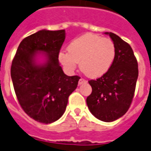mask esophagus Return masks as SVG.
<instances>
[{
  "instance_id": "esophagus-1",
  "label": "esophagus",
  "mask_w": 151,
  "mask_h": 151,
  "mask_svg": "<svg viewBox=\"0 0 151 151\" xmlns=\"http://www.w3.org/2000/svg\"><path fill=\"white\" fill-rule=\"evenodd\" d=\"M86 81L85 79L80 78L78 81V85H82V84H83V83H86Z\"/></svg>"
}]
</instances>
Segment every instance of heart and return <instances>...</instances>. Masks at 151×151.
<instances>
[{"label":"heart","mask_w":151,"mask_h":151,"mask_svg":"<svg viewBox=\"0 0 151 151\" xmlns=\"http://www.w3.org/2000/svg\"><path fill=\"white\" fill-rule=\"evenodd\" d=\"M69 52H61L60 61L69 70H74L80 63L82 72L89 78H99L108 72L115 59L113 42L94 34H86L73 40Z\"/></svg>","instance_id":"b5f03b06"}]
</instances>
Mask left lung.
Wrapping results in <instances>:
<instances>
[{
	"mask_svg": "<svg viewBox=\"0 0 151 151\" xmlns=\"http://www.w3.org/2000/svg\"><path fill=\"white\" fill-rule=\"evenodd\" d=\"M116 55L111 68L101 78L90 80L92 92L86 98L90 111L97 119L111 122L123 116L133 101L138 77L137 61L128 43L111 32Z\"/></svg>",
	"mask_w": 151,
	"mask_h": 151,
	"instance_id": "1",
	"label": "left lung"
}]
</instances>
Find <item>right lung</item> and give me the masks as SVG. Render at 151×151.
I'll use <instances>...</instances> for the list:
<instances>
[{
    "mask_svg": "<svg viewBox=\"0 0 151 151\" xmlns=\"http://www.w3.org/2000/svg\"><path fill=\"white\" fill-rule=\"evenodd\" d=\"M65 39V30L39 31L22 40L12 61L10 73L19 104L40 123H52L62 116L80 79L65 74L60 65ZM38 53H45L43 63L37 61Z\"/></svg>",
    "mask_w": 151,
    "mask_h": 151,
    "instance_id": "1",
    "label": "right lung"
}]
</instances>
